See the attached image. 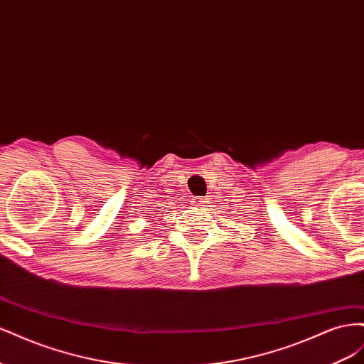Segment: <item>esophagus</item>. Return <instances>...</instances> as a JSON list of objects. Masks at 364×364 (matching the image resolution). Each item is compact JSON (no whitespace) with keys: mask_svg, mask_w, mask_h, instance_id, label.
<instances>
[{"mask_svg":"<svg viewBox=\"0 0 364 364\" xmlns=\"http://www.w3.org/2000/svg\"><path fill=\"white\" fill-rule=\"evenodd\" d=\"M206 203H208L206 197H202V196L194 197V205H196V206H206Z\"/></svg>","mask_w":364,"mask_h":364,"instance_id":"34e87169","label":"esophagus"}]
</instances>
